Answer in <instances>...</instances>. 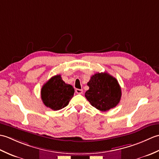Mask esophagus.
<instances>
[{
	"label": "esophagus",
	"instance_id": "1",
	"mask_svg": "<svg viewBox=\"0 0 159 159\" xmlns=\"http://www.w3.org/2000/svg\"><path fill=\"white\" fill-rule=\"evenodd\" d=\"M76 92L78 94H82L83 93V89H76Z\"/></svg>",
	"mask_w": 159,
	"mask_h": 159
}]
</instances>
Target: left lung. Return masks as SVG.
I'll use <instances>...</instances> for the list:
<instances>
[{"instance_id":"left-lung-1","label":"left lung","mask_w":159,"mask_h":159,"mask_svg":"<svg viewBox=\"0 0 159 159\" xmlns=\"http://www.w3.org/2000/svg\"><path fill=\"white\" fill-rule=\"evenodd\" d=\"M89 89L85 98L92 105L101 111H107L120 102L121 91L116 78L107 72L96 73L87 83Z\"/></svg>"}]
</instances>
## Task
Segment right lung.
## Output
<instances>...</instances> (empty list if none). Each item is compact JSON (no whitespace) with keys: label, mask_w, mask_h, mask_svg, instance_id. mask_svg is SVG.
<instances>
[{"label":"right lung","mask_w":159,"mask_h":159,"mask_svg":"<svg viewBox=\"0 0 159 159\" xmlns=\"http://www.w3.org/2000/svg\"><path fill=\"white\" fill-rule=\"evenodd\" d=\"M74 93L73 87L64 82L61 75H56L43 85L41 98L46 107L58 111L68 104Z\"/></svg>","instance_id":"add662e5"}]
</instances>
